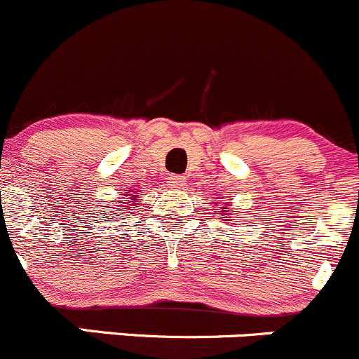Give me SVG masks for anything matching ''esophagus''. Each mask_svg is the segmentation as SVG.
<instances>
[{
    "instance_id": "1",
    "label": "esophagus",
    "mask_w": 359,
    "mask_h": 359,
    "mask_svg": "<svg viewBox=\"0 0 359 359\" xmlns=\"http://www.w3.org/2000/svg\"><path fill=\"white\" fill-rule=\"evenodd\" d=\"M169 184H171V188H183L184 176H171V178H169Z\"/></svg>"
}]
</instances>
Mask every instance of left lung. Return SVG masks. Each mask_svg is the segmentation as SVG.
Here are the masks:
<instances>
[{
	"instance_id": "8db88e82",
	"label": "left lung",
	"mask_w": 359,
	"mask_h": 359,
	"mask_svg": "<svg viewBox=\"0 0 359 359\" xmlns=\"http://www.w3.org/2000/svg\"><path fill=\"white\" fill-rule=\"evenodd\" d=\"M222 212H229V208H226V205H223V211ZM226 218H229V216H226ZM230 222V219H229Z\"/></svg>"
}]
</instances>
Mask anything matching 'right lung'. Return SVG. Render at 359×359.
<instances>
[{
  "label": "right lung",
  "instance_id": "obj_1",
  "mask_svg": "<svg viewBox=\"0 0 359 359\" xmlns=\"http://www.w3.org/2000/svg\"><path fill=\"white\" fill-rule=\"evenodd\" d=\"M122 197H123V202H120L118 204V208L122 209V211H127V209L130 208V205H136L137 204V197H140V195H133L130 194V191H126V194H122ZM104 208H108V205H104ZM111 211V209H106L104 212H109ZM120 211V212H122ZM115 216L116 218H118V212H115Z\"/></svg>",
  "mask_w": 359,
  "mask_h": 359
}]
</instances>
